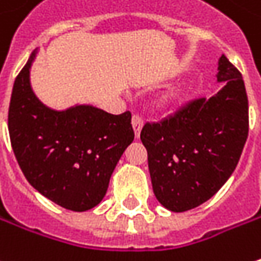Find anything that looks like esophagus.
<instances>
[{
	"instance_id": "obj_1",
	"label": "esophagus",
	"mask_w": 261,
	"mask_h": 261,
	"mask_svg": "<svg viewBox=\"0 0 261 261\" xmlns=\"http://www.w3.org/2000/svg\"><path fill=\"white\" fill-rule=\"evenodd\" d=\"M131 124H133V128H134V134H136V139H139V136H140V131H142L143 124H144V121L140 115H137V114H134L133 115V118H131Z\"/></svg>"
}]
</instances>
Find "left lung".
I'll return each instance as SVG.
<instances>
[{
	"label": "left lung",
	"mask_w": 261,
	"mask_h": 261,
	"mask_svg": "<svg viewBox=\"0 0 261 261\" xmlns=\"http://www.w3.org/2000/svg\"><path fill=\"white\" fill-rule=\"evenodd\" d=\"M221 90L193 99L159 122H146L140 139L147 150L153 193L172 212L194 209L232 175L248 136V99L241 73L222 55Z\"/></svg>",
	"instance_id": "8db88e82"
}]
</instances>
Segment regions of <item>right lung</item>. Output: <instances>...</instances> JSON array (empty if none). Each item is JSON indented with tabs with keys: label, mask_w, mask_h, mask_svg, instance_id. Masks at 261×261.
I'll list each match as a JSON object with an SVG mask.
<instances>
[{
	"label": "right lung",
	"mask_w": 261,
	"mask_h": 261,
	"mask_svg": "<svg viewBox=\"0 0 261 261\" xmlns=\"http://www.w3.org/2000/svg\"><path fill=\"white\" fill-rule=\"evenodd\" d=\"M13 86L10 140L30 186L64 209L85 212L100 203L121 154L134 140L131 112L112 115L90 105L54 111L35 96L30 65Z\"/></svg>",
	"instance_id": "add662e5"
}]
</instances>
